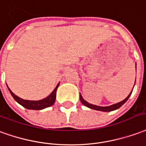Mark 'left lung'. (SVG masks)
I'll return each instance as SVG.
<instances>
[{
  "label": "left lung",
  "mask_w": 146,
  "mask_h": 146,
  "mask_svg": "<svg viewBox=\"0 0 146 146\" xmlns=\"http://www.w3.org/2000/svg\"><path fill=\"white\" fill-rule=\"evenodd\" d=\"M132 93V91H131ZM131 93L130 94L128 95L127 98H126L123 100V101H120V102H119L117 104H112L111 106H108V107H101V106H97V105H94V104H89L88 102L83 100V98H82V96L80 95V101L82 104H84L85 106H86L88 108H92V109H94V110H98V111H113V110H115V109H117V108H120L121 106L123 105V104H124L126 101H127V99L129 98V97L131 96Z\"/></svg>",
  "instance_id": "left-lung-1"
}]
</instances>
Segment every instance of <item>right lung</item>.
<instances>
[{"instance_id": "obj_1", "label": "right lung", "mask_w": 146, "mask_h": 146, "mask_svg": "<svg viewBox=\"0 0 146 146\" xmlns=\"http://www.w3.org/2000/svg\"><path fill=\"white\" fill-rule=\"evenodd\" d=\"M59 86V84L56 86L54 90L52 92V94L47 98H44L40 101H27V100H23L22 98H19L18 96L14 94L9 88V91L11 93V94L15 99V101H17L19 104H21L22 106H23L24 108H27V109H33V110H41L43 108H47L49 106H52V104L55 103L56 101V90L57 87Z\"/></svg>"}]
</instances>
